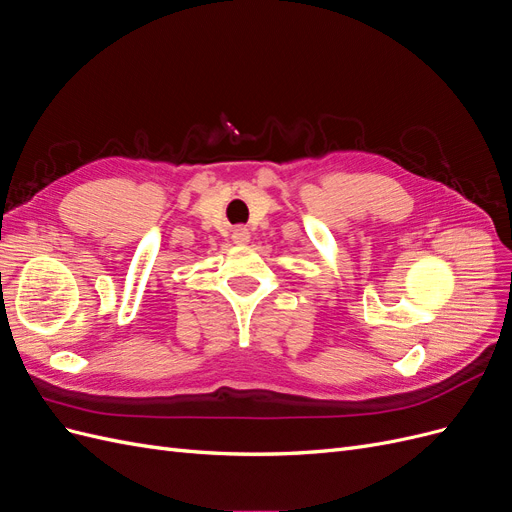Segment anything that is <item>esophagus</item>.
Returning <instances> with one entry per match:
<instances>
[{"label":"esophagus","mask_w":512,"mask_h":512,"mask_svg":"<svg viewBox=\"0 0 512 512\" xmlns=\"http://www.w3.org/2000/svg\"><path fill=\"white\" fill-rule=\"evenodd\" d=\"M232 241H235L237 245H245V243H250V230L243 228V226L235 228V230H232Z\"/></svg>","instance_id":"obj_1"}]
</instances>
